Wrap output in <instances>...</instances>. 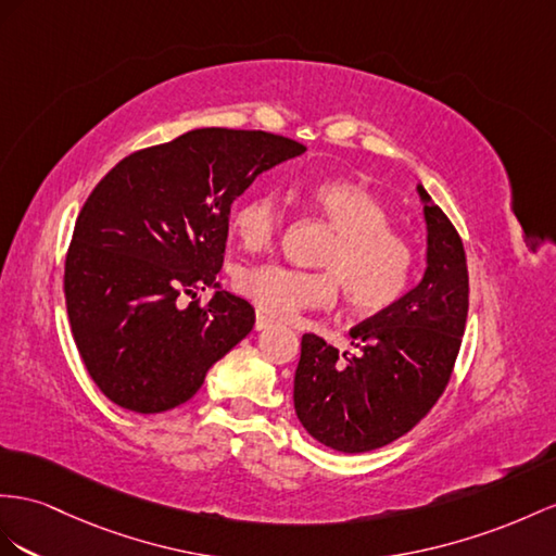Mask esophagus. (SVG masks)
Segmentation results:
<instances>
[{
    "instance_id": "esophagus-1",
    "label": "esophagus",
    "mask_w": 556,
    "mask_h": 556,
    "mask_svg": "<svg viewBox=\"0 0 556 556\" xmlns=\"http://www.w3.org/2000/svg\"><path fill=\"white\" fill-rule=\"evenodd\" d=\"M269 324H273V319H269L267 315H263V312H255V329L263 331V329H267Z\"/></svg>"
}]
</instances>
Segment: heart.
<instances>
[{"instance_id":"obj_1","label":"heart","mask_w":556,"mask_h":556,"mask_svg":"<svg viewBox=\"0 0 556 556\" xmlns=\"http://www.w3.org/2000/svg\"><path fill=\"white\" fill-rule=\"evenodd\" d=\"M305 202L336 232L319 258L326 273H301L277 263L253 265L239 273V291L275 317L333 307L338 283L359 315H378L400 303L416 273V249L392 230L380 199L352 180H321L305 190ZM230 225L247 251L269 249L283 227L279 197H244L232 211Z\"/></svg>"}]
</instances>
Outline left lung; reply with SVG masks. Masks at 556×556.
I'll return each mask as SVG.
<instances>
[{
    "instance_id": "left-lung-1",
    "label": "left lung",
    "mask_w": 556,
    "mask_h": 556,
    "mask_svg": "<svg viewBox=\"0 0 556 556\" xmlns=\"http://www.w3.org/2000/svg\"><path fill=\"white\" fill-rule=\"evenodd\" d=\"M425 202L427 267L400 303L350 331L362 352L340 354L305 333L293 380L295 416L340 453H364L404 437L446 390L460 352L469 277L463 239L448 216Z\"/></svg>"
}]
</instances>
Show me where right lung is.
Returning <instances> with one entry per match:
<instances>
[{
  "label": "right lung",
  "mask_w": 556,
  "mask_h": 556,
  "mask_svg": "<svg viewBox=\"0 0 556 556\" xmlns=\"http://www.w3.org/2000/svg\"><path fill=\"white\" fill-rule=\"evenodd\" d=\"M305 146L267 131L194 129L131 152L84 202L65 258L79 357L110 402L162 414L253 329L249 301L216 291L235 199ZM182 294L193 301L179 303Z\"/></svg>",
  "instance_id": "right-lung-1"
}]
</instances>
